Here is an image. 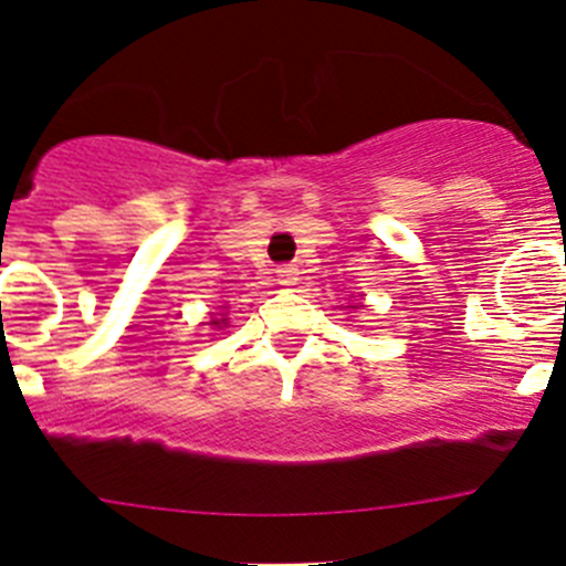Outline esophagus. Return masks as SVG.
<instances>
[{
    "label": "esophagus",
    "mask_w": 566,
    "mask_h": 566,
    "mask_svg": "<svg viewBox=\"0 0 566 566\" xmlns=\"http://www.w3.org/2000/svg\"><path fill=\"white\" fill-rule=\"evenodd\" d=\"M295 279H298V271H295V268H279L276 271V282L284 284V287H287V284H295Z\"/></svg>",
    "instance_id": "1"
}]
</instances>
